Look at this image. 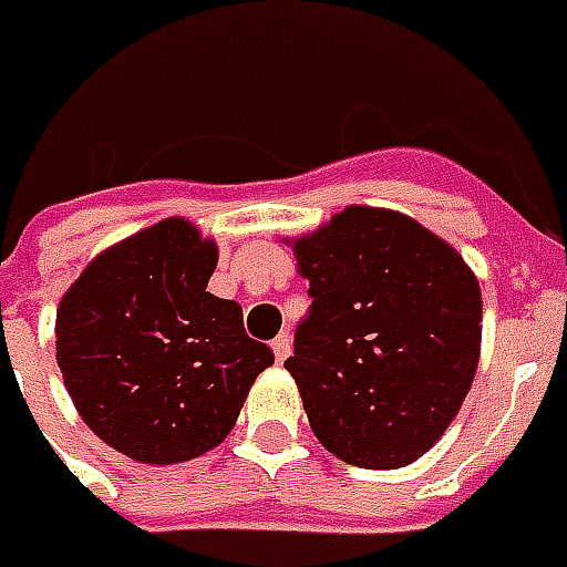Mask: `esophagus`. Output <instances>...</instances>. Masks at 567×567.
<instances>
[{
    "mask_svg": "<svg viewBox=\"0 0 567 567\" xmlns=\"http://www.w3.org/2000/svg\"><path fill=\"white\" fill-rule=\"evenodd\" d=\"M271 351H275L277 363H284V360H287V357H290V351H292V339H290V336H287V332H280V336H277V339L271 341Z\"/></svg>",
    "mask_w": 567,
    "mask_h": 567,
    "instance_id": "esophagus-1",
    "label": "esophagus"
}]
</instances>
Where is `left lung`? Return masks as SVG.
Instances as JSON below:
<instances>
[{
  "instance_id": "left-lung-1",
  "label": "left lung",
  "mask_w": 567,
  "mask_h": 567,
  "mask_svg": "<svg viewBox=\"0 0 567 567\" xmlns=\"http://www.w3.org/2000/svg\"><path fill=\"white\" fill-rule=\"evenodd\" d=\"M311 308L284 367L311 431L348 464L393 470L431 449L467 396L480 284L403 213L348 207L292 244Z\"/></svg>"
}]
</instances>
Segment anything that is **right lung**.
Masks as SVG:
<instances>
[{
    "label": "right lung",
    "instance_id": "add662e5",
    "mask_svg": "<svg viewBox=\"0 0 567 567\" xmlns=\"http://www.w3.org/2000/svg\"><path fill=\"white\" fill-rule=\"evenodd\" d=\"M216 244L186 219L122 240L58 308V367L84 424L140 464L204 455L235 427L271 348L207 292Z\"/></svg>",
    "mask_w": 567,
    "mask_h": 567
}]
</instances>
